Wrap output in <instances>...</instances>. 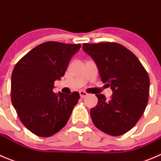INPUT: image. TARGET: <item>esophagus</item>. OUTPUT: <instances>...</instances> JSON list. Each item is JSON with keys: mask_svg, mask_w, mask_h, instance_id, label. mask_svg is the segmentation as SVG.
Listing matches in <instances>:
<instances>
[{"mask_svg": "<svg viewBox=\"0 0 161 161\" xmlns=\"http://www.w3.org/2000/svg\"><path fill=\"white\" fill-rule=\"evenodd\" d=\"M87 95L88 93H86V92H85V91H80V97L81 98L85 97Z\"/></svg>", "mask_w": 161, "mask_h": 161, "instance_id": "obj_1", "label": "esophagus"}]
</instances>
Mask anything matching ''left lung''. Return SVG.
Listing matches in <instances>:
<instances>
[{"instance_id": "8db88e82", "label": "left lung", "mask_w": 161, "mask_h": 161, "mask_svg": "<svg viewBox=\"0 0 161 161\" xmlns=\"http://www.w3.org/2000/svg\"><path fill=\"white\" fill-rule=\"evenodd\" d=\"M83 50L95 61L102 81L113 94H96L91 109L93 124L102 131L119 136L129 131L141 118L148 102L150 80L135 54L117 42L84 43Z\"/></svg>"}]
</instances>
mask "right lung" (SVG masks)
Returning a JSON list of instances; mask_svg holds the SVG:
<instances>
[{"label":"right lung","mask_w":161,"mask_h":161,"mask_svg":"<svg viewBox=\"0 0 161 161\" xmlns=\"http://www.w3.org/2000/svg\"><path fill=\"white\" fill-rule=\"evenodd\" d=\"M80 44L43 42L18 61L11 78V101L22 124L33 134L50 137L63 128L80 99L78 92H53Z\"/></svg>","instance_id":"add662e5"}]
</instances>
